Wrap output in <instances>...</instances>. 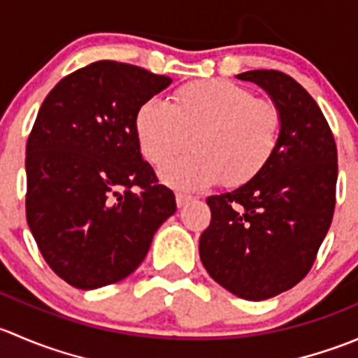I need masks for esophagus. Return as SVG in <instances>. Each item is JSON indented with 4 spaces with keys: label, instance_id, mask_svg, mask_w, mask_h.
<instances>
[{
    "label": "esophagus",
    "instance_id": "esophagus-1",
    "mask_svg": "<svg viewBox=\"0 0 358 358\" xmlns=\"http://www.w3.org/2000/svg\"><path fill=\"white\" fill-rule=\"evenodd\" d=\"M194 201L192 196H187V194H176V206L178 208H183V206L190 204Z\"/></svg>",
    "mask_w": 358,
    "mask_h": 358
}]
</instances>
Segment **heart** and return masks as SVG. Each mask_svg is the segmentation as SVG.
Returning <instances> with one entry per match:
<instances>
[{
	"label": "heart",
	"instance_id": "b5f03b06",
	"mask_svg": "<svg viewBox=\"0 0 358 358\" xmlns=\"http://www.w3.org/2000/svg\"><path fill=\"white\" fill-rule=\"evenodd\" d=\"M282 115L272 100L255 99L251 90L208 79L182 86L169 103L152 99L135 115L140 152L156 166L192 143L194 152L161 171L162 182L182 190H201L220 182L248 183L275 154Z\"/></svg>",
	"mask_w": 358,
	"mask_h": 358
}]
</instances>
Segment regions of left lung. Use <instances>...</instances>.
Wrapping results in <instances>:
<instances>
[{
    "mask_svg": "<svg viewBox=\"0 0 358 358\" xmlns=\"http://www.w3.org/2000/svg\"><path fill=\"white\" fill-rule=\"evenodd\" d=\"M265 90L282 115L279 145L258 176L206 199L211 223L201 262L232 294L262 301L294 287L312 268L333 222L338 150L310 93L279 71L237 74Z\"/></svg>",
    "mask_w": 358,
    "mask_h": 358,
    "instance_id": "1",
    "label": "left lung"
}]
</instances>
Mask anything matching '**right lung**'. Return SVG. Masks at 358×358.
I'll return each instance as SVG.
<instances>
[{
	"label": "right lung",
	"mask_w": 358,
	"mask_h": 358,
	"mask_svg": "<svg viewBox=\"0 0 358 358\" xmlns=\"http://www.w3.org/2000/svg\"><path fill=\"white\" fill-rule=\"evenodd\" d=\"M171 78L99 60L57 83L25 149V213L50 268L96 289L138 268L159 227L176 211L135 135L142 103Z\"/></svg>",
	"instance_id": "1"
}]
</instances>
